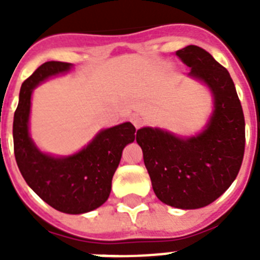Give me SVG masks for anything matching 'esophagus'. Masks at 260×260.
<instances>
[{"instance_id": "1", "label": "esophagus", "mask_w": 260, "mask_h": 260, "mask_svg": "<svg viewBox=\"0 0 260 260\" xmlns=\"http://www.w3.org/2000/svg\"><path fill=\"white\" fill-rule=\"evenodd\" d=\"M132 122H133V125L135 126V128H139L144 125V119L141 118V117H138V116H133Z\"/></svg>"}]
</instances>
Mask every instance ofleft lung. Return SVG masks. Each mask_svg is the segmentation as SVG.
<instances>
[{
	"instance_id": "1",
	"label": "left lung",
	"mask_w": 260,
	"mask_h": 260,
	"mask_svg": "<svg viewBox=\"0 0 260 260\" xmlns=\"http://www.w3.org/2000/svg\"><path fill=\"white\" fill-rule=\"evenodd\" d=\"M176 54L212 91V117L202 134L189 139L143 127L137 142L156 197L172 207L195 210L215 202L236 180L245 153V117L228 70L207 50L189 45Z\"/></svg>"
}]
</instances>
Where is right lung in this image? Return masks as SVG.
<instances>
[{
    "label": "right lung",
    "mask_w": 260,
    "mask_h": 260,
    "mask_svg": "<svg viewBox=\"0 0 260 260\" xmlns=\"http://www.w3.org/2000/svg\"><path fill=\"white\" fill-rule=\"evenodd\" d=\"M70 66L68 62L48 61L23 82L14 113L13 138L15 160L27 185L50 207L78 215L107 202L123 148L135 139V127L125 122L103 130L86 148L70 157H52L40 152L28 135L32 89Z\"/></svg>",
    "instance_id": "right-lung-1"
}]
</instances>
